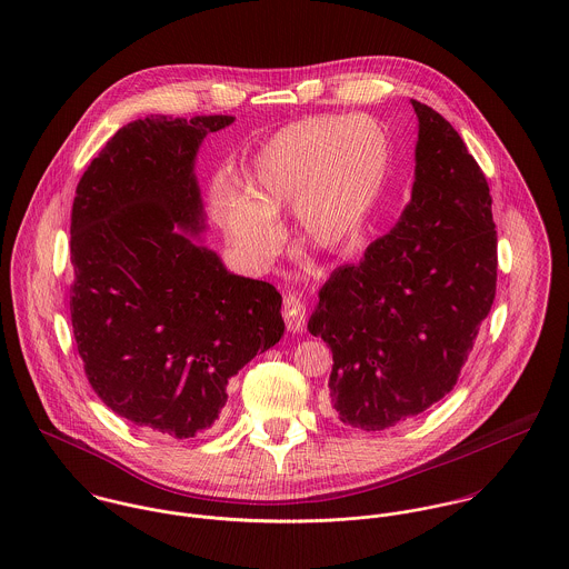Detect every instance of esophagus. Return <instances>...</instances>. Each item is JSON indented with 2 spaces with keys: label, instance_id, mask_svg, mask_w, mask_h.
<instances>
[{
  "label": "esophagus",
  "instance_id": "esophagus-1",
  "mask_svg": "<svg viewBox=\"0 0 569 569\" xmlns=\"http://www.w3.org/2000/svg\"><path fill=\"white\" fill-rule=\"evenodd\" d=\"M282 313H284V322H287L289 330H293V332L305 330V325H307V305H305V300L300 296H296V293L284 296Z\"/></svg>",
  "mask_w": 569,
  "mask_h": 569
}]
</instances>
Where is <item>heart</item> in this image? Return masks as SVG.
<instances>
[{"label": "heart", "mask_w": 569, "mask_h": 569, "mask_svg": "<svg viewBox=\"0 0 569 569\" xmlns=\"http://www.w3.org/2000/svg\"><path fill=\"white\" fill-rule=\"evenodd\" d=\"M395 162L386 127L370 116H313L282 127L258 153L251 197L228 208L232 239L258 258L282 243L278 214L293 206L309 243L350 241L377 208Z\"/></svg>", "instance_id": "b5f03b06"}]
</instances>
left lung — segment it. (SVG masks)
<instances>
[{
    "label": "left lung",
    "mask_w": 569,
    "mask_h": 569,
    "mask_svg": "<svg viewBox=\"0 0 569 569\" xmlns=\"http://www.w3.org/2000/svg\"><path fill=\"white\" fill-rule=\"evenodd\" d=\"M411 107V199L357 264L330 273L309 320L332 350L330 406L363 431L395 427L447 397L495 300L487 177L438 111L418 100Z\"/></svg>",
    "instance_id": "obj_1"
}]
</instances>
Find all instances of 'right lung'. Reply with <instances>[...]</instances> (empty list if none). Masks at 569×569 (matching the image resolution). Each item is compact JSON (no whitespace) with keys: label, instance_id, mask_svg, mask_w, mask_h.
Masks as SVG:
<instances>
[{"label":"right lung","instance_id":"add662e5","mask_svg":"<svg viewBox=\"0 0 569 569\" xmlns=\"http://www.w3.org/2000/svg\"><path fill=\"white\" fill-rule=\"evenodd\" d=\"M232 122H129L84 170L72 208L70 309L84 375L111 411L172 438L210 429L228 381L284 332L276 287L228 271L199 239L197 153Z\"/></svg>","mask_w":569,"mask_h":569}]
</instances>
